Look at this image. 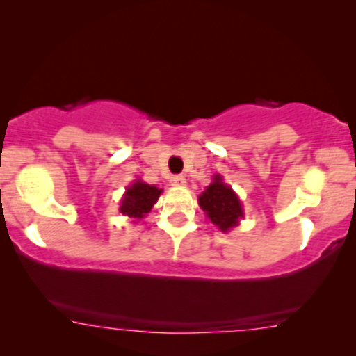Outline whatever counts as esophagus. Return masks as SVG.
<instances>
[{"instance_id":"1","label":"esophagus","mask_w":356,"mask_h":356,"mask_svg":"<svg viewBox=\"0 0 356 356\" xmlns=\"http://www.w3.org/2000/svg\"><path fill=\"white\" fill-rule=\"evenodd\" d=\"M170 181H172V186H186V177H184V175H174V177H172Z\"/></svg>"}]
</instances>
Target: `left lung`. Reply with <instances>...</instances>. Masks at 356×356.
<instances>
[{"instance_id": "obj_1", "label": "left lung", "mask_w": 356, "mask_h": 356, "mask_svg": "<svg viewBox=\"0 0 356 356\" xmlns=\"http://www.w3.org/2000/svg\"><path fill=\"white\" fill-rule=\"evenodd\" d=\"M200 207L207 213V217L220 229L222 232L231 231L243 218V207L238 195L232 191L222 179V175H213V182L207 186L198 198Z\"/></svg>"}]
</instances>
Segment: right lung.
Segmentation results:
<instances>
[{"instance_id":"obj_1","label":"right lung","mask_w":356,"mask_h":356,"mask_svg":"<svg viewBox=\"0 0 356 356\" xmlns=\"http://www.w3.org/2000/svg\"><path fill=\"white\" fill-rule=\"evenodd\" d=\"M160 195L161 189H158L156 186L146 184L141 179H138L125 189L124 198L120 201V211L131 218H143L152 210Z\"/></svg>"}]
</instances>
